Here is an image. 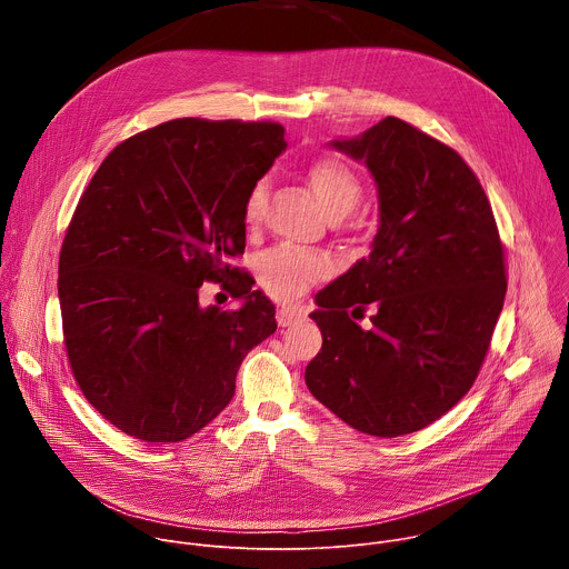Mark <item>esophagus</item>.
Here are the masks:
<instances>
[{"label":"esophagus","mask_w":569,"mask_h":569,"mask_svg":"<svg viewBox=\"0 0 569 569\" xmlns=\"http://www.w3.org/2000/svg\"><path fill=\"white\" fill-rule=\"evenodd\" d=\"M306 315L301 308H279L277 310V323L279 327H292V323L301 321Z\"/></svg>","instance_id":"obj_1"}]
</instances>
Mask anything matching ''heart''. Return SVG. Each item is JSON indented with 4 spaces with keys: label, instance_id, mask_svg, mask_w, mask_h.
Here are the masks:
<instances>
[{
    "label": "heart",
    "instance_id": "heart-1",
    "mask_svg": "<svg viewBox=\"0 0 569 569\" xmlns=\"http://www.w3.org/2000/svg\"><path fill=\"white\" fill-rule=\"evenodd\" d=\"M308 187L317 198L319 207L331 220L347 218L362 198V184L358 176L336 159L315 161L306 171ZM266 209V182H257L246 200L242 218L248 227H254ZM331 274V261L315 252L295 248H274L259 261V279L263 288L281 301L301 297L312 283Z\"/></svg>",
    "mask_w": 569,
    "mask_h": 569
}]
</instances>
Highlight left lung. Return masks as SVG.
<instances>
[{"label": "left lung", "instance_id": "8db88e82", "mask_svg": "<svg viewBox=\"0 0 569 569\" xmlns=\"http://www.w3.org/2000/svg\"><path fill=\"white\" fill-rule=\"evenodd\" d=\"M329 146L365 161L378 231L369 257L315 297L321 351L306 385L358 432L402 437L472 387L505 306V250L489 198L446 143L387 117ZM367 307L365 332L352 317Z\"/></svg>", "mask_w": 569, "mask_h": 569}]
</instances>
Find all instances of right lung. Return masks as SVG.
I'll return each instance as SVG.
<instances>
[{
	"label": "right lung",
	"mask_w": 569,
	"mask_h": 569,
	"mask_svg": "<svg viewBox=\"0 0 569 569\" xmlns=\"http://www.w3.org/2000/svg\"><path fill=\"white\" fill-rule=\"evenodd\" d=\"M286 146L270 121H167L119 143L80 198L58 266L64 347L80 391L121 432L193 437L277 331L274 303L229 259L246 252L248 193ZM204 280L229 282L241 306L200 307Z\"/></svg>",
	"instance_id": "obj_1"
}]
</instances>
